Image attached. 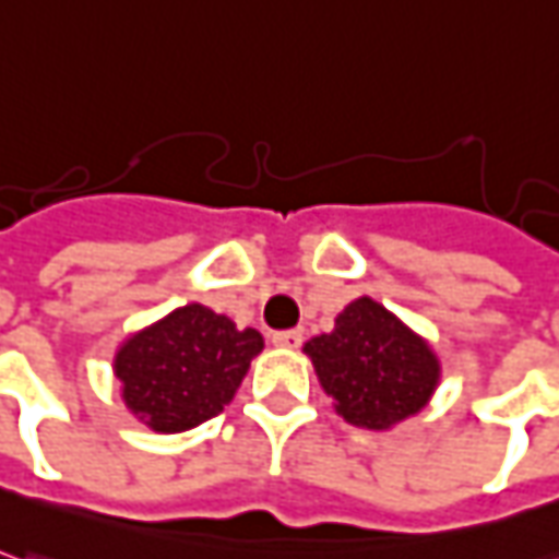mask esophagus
<instances>
[{
	"label": "esophagus",
	"instance_id": "34e87169",
	"mask_svg": "<svg viewBox=\"0 0 559 559\" xmlns=\"http://www.w3.org/2000/svg\"><path fill=\"white\" fill-rule=\"evenodd\" d=\"M272 343L278 345V348H299L302 345V333L299 330H278V333H272Z\"/></svg>",
	"mask_w": 559,
	"mask_h": 559
}]
</instances>
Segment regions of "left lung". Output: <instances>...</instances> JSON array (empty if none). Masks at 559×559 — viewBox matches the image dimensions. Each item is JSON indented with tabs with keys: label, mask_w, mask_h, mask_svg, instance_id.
<instances>
[{
	"label": "left lung",
	"mask_w": 559,
	"mask_h": 559,
	"mask_svg": "<svg viewBox=\"0 0 559 559\" xmlns=\"http://www.w3.org/2000/svg\"><path fill=\"white\" fill-rule=\"evenodd\" d=\"M314 373L345 423L382 431L428 404L438 358L409 328L370 296L348 302L333 333L306 343Z\"/></svg>",
	"instance_id": "left-lung-1"
}]
</instances>
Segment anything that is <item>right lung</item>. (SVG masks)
Returning a JSON list of instances; mask_svg holds the SVG:
<instances>
[{
	"label": "right lung",
	"mask_w": 559,
	"mask_h": 559,
	"mask_svg": "<svg viewBox=\"0 0 559 559\" xmlns=\"http://www.w3.org/2000/svg\"><path fill=\"white\" fill-rule=\"evenodd\" d=\"M260 352L257 330L192 302L121 345L116 376L136 419L174 435L223 413Z\"/></svg>",
	"instance_id": "right-lung-1"
}]
</instances>
